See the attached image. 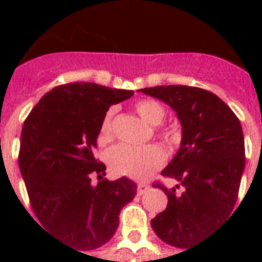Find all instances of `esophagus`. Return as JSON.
<instances>
[{
	"instance_id": "1",
	"label": "esophagus",
	"mask_w": 262,
	"mask_h": 262,
	"mask_svg": "<svg viewBox=\"0 0 262 262\" xmlns=\"http://www.w3.org/2000/svg\"><path fill=\"white\" fill-rule=\"evenodd\" d=\"M148 185L147 184H143V182H140L139 185H137V193L139 195H143V193H146L148 191Z\"/></svg>"
}]
</instances>
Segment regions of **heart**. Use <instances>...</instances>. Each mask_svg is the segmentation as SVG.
Instances as JSON below:
<instances>
[{"instance_id": "b5f03b06", "label": "heart", "mask_w": 262, "mask_h": 262, "mask_svg": "<svg viewBox=\"0 0 262 262\" xmlns=\"http://www.w3.org/2000/svg\"><path fill=\"white\" fill-rule=\"evenodd\" d=\"M136 112L148 125L157 126L164 120V106L154 99H142L135 105ZM112 118L114 111L111 109L105 115L99 132V142L109 143L112 140ZM157 135L168 147H176L180 143V132L172 126H164L157 130ZM109 168L118 176H126L133 180H146L164 164L165 154L157 144H144V146H133V144H118L108 153Z\"/></svg>"}]
</instances>
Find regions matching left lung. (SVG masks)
Wrapping results in <instances>:
<instances>
[{"instance_id": "obj_1", "label": "left lung", "mask_w": 262, "mask_h": 262, "mask_svg": "<svg viewBox=\"0 0 262 262\" xmlns=\"http://www.w3.org/2000/svg\"><path fill=\"white\" fill-rule=\"evenodd\" d=\"M140 91L170 105L181 122V147L161 174L180 181L184 191L154 182L168 203L151 227L167 244L189 250L236 205L246 164L242 125L217 95L202 88L164 85Z\"/></svg>"}]
</instances>
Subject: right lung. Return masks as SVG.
<instances>
[{
  "instance_id": "1",
  "label": "right lung",
  "mask_w": 262,
  "mask_h": 262,
  "mask_svg": "<svg viewBox=\"0 0 262 262\" xmlns=\"http://www.w3.org/2000/svg\"><path fill=\"white\" fill-rule=\"evenodd\" d=\"M132 95L94 82L63 84L45 94L24 122L18 163L29 202L43 227L70 247L88 251L108 243L120 210L136 195L129 178H103L106 167L95 159L109 106Z\"/></svg>"
}]
</instances>
